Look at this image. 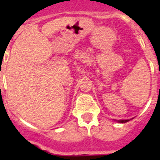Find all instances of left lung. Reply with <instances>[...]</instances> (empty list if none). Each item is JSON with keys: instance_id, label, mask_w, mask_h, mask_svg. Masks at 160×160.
<instances>
[{"instance_id": "left-lung-1", "label": "left lung", "mask_w": 160, "mask_h": 160, "mask_svg": "<svg viewBox=\"0 0 160 160\" xmlns=\"http://www.w3.org/2000/svg\"><path fill=\"white\" fill-rule=\"evenodd\" d=\"M129 120H130V119H119V120H118L117 122H119V123H122V124H123V123H126V122L129 121Z\"/></svg>"}]
</instances>
